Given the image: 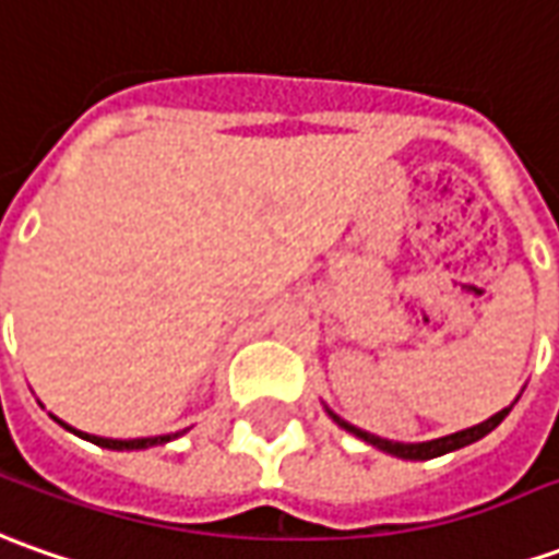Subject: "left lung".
Segmentation results:
<instances>
[{"instance_id":"obj_1","label":"left lung","mask_w":559,"mask_h":559,"mask_svg":"<svg viewBox=\"0 0 559 559\" xmlns=\"http://www.w3.org/2000/svg\"><path fill=\"white\" fill-rule=\"evenodd\" d=\"M328 413H330V409H328ZM508 413H511V407L499 409L496 416H489L487 423L474 425V428H465V431H455V435H447V438H438V440H423V443H401V440L376 438V435H370V431H360V428H355L352 423L340 419L336 413H330V416H333V423L340 425V428H345V431H352L355 438L367 440V443H373L376 450L397 455V459H413V462H419V459H438V455H443V453H453V450H462V447H468V443H474V440L487 438L489 431H492L496 425L502 423Z\"/></svg>"}]
</instances>
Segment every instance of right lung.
Returning a JSON list of instances; mask_svg holds the SVG:
<instances>
[{
    "label": "right lung",
    "mask_w": 559,
    "mask_h": 559,
    "mask_svg": "<svg viewBox=\"0 0 559 559\" xmlns=\"http://www.w3.org/2000/svg\"><path fill=\"white\" fill-rule=\"evenodd\" d=\"M60 423V419H57ZM63 428H70L67 423H60ZM75 431V428H70ZM79 438L91 440V443H97V447H106V450H146V447H158V443H168V440L180 438L183 431H177V435H162V438H134V440H112V438H97V435H85V431H75Z\"/></svg>",
    "instance_id": "add662e5"
}]
</instances>
